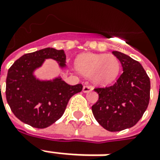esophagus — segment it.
<instances>
[{
  "label": "esophagus",
  "mask_w": 160,
  "mask_h": 160,
  "mask_svg": "<svg viewBox=\"0 0 160 160\" xmlns=\"http://www.w3.org/2000/svg\"><path fill=\"white\" fill-rule=\"evenodd\" d=\"M92 90H93V88L90 85H85L84 87H83V89H82V91L84 93H88V92H91Z\"/></svg>",
  "instance_id": "esophagus-1"
}]
</instances>
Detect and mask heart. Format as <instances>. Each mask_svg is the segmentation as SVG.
<instances>
[{
	"label": "heart",
	"mask_w": 160,
	"mask_h": 160,
	"mask_svg": "<svg viewBox=\"0 0 160 160\" xmlns=\"http://www.w3.org/2000/svg\"><path fill=\"white\" fill-rule=\"evenodd\" d=\"M76 67L82 74L91 76L95 83L107 85L116 80L120 63L112 54L86 53L77 58Z\"/></svg>",
	"instance_id": "1"
}]
</instances>
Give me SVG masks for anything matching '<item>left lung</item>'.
<instances>
[{"instance_id":"obj_1","label":"left lung","mask_w":160,"mask_h":160,"mask_svg":"<svg viewBox=\"0 0 160 160\" xmlns=\"http://www.w3.org/2000/svg\"><path fill=\"white\" fill-rule=\"evenodd\" d=\"M122 66L117 82L96 88L98 101L92 106L94 118L105 130L121 131L139 121L150 101V78L139 62L120 52H112Z\"/></svg>"}]
</instances>
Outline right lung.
Wrapping results in <instances>:
<instances>
[{
	"label": "right lung",
	"instance_id": "add662e5",
	"mask_svg": "<svg viewBox=\"0 0 160 160\" xmlns=\"http://www.w3.org/2000/svg\"><path fill=\"white\" fill-rule=\"evenodd\" d=\"M45 58H53L59 66H66L63 50L44 48L27 53L10 66L6 80V99L11 111L20 121L38 129L52 125L63 116L73 94L83 86L66 83L60 78L41 81L33 75L36 68Z\"/></svg>",
	"mask_w": 160,
	"mask_h": 160
}]
</instances>
